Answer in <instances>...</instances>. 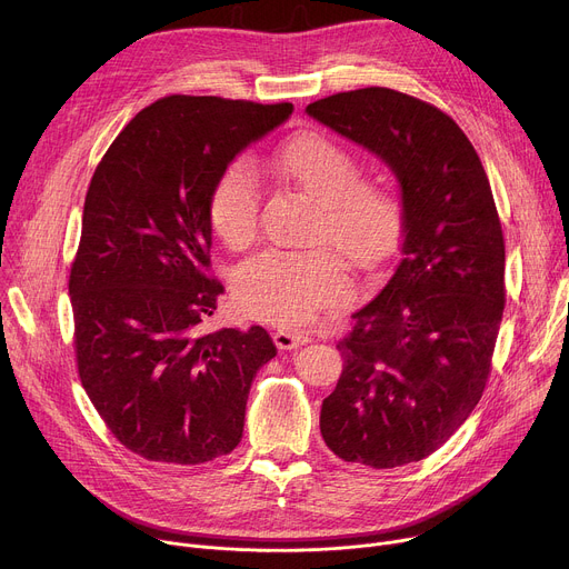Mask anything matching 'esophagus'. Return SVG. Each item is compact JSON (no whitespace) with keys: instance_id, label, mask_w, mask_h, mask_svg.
Instances as JSON below:
<instances>
[{"instance_id":"esophagus-1","label":"esophagus","mask_w":569,"mask_h":569,"mask_svg":"<svg viewBox=\"0 0 569 569\" xmlns=\"http://www.w3.org/2000/svg\"><path fill=\"white\" fill-rule=\"evenodd\" d=\"M274 338V345L279 349H297L299 345H306L308 340H311V336H308L306 331H299V329H290V327H281L272 333Z\"/></svg>"}]
</instances>
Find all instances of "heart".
Listing matches in <instances>:
<instances>
[{"label":"heart","mask_w":569,"mask_h":569,"mask_svg":"<svg viewBox=\"0 0 569 569\" xmlns=\"http://www.w3.org/2000/svg\"><path fill=\"white\" fill-rule=\"evenodd\" d=\"M268 170L313 199L303 244L313 249H270L236 274V303L253 320L297 327L318 316L345 292L338 270L370 272L390 253L401 227V199L386 179L360 174L356 153L325 131H299L270 153ZM261 192L244 163L227 166L209 194V220L220 240L240 251L258 231Z\"/></svg>","instance_id":"heart-1"}]
</instances>
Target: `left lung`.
Wrapping results in <instances>:
<instances>
[{"label":"left lung","mask_w":569,"mask_h":569,"mask_svg":"<svg viewBox=\"0 0 569 569\" xmlns=\"http://www.w3.org/2000/svg\"><path fill=\"white\" fill-rule=\"evenodd\" d=\"M306 113L377 153L401 188L399 261L338 340L342 375L320 412L338 458L390 470L442 447L486 390L506 303L501 222L477 149L429 101L372 86Z\"/></svg>","instance_id":"left-lung-1"}]
</instances>
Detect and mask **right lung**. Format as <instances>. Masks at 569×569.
<instances>
[{
	"instance_id": "right-lung-1",
	"label": "right lung",
	"mask_w": 569,
	"mask_h": 569,
	"mask_svg": "<svg viewBox=\"0 0 569 569\" xmlns=\"http://www.w3.org/2000/svg\"><path fill=\"white\" fill-rule=\"evenodd\" d=\"M292 104L170 94L142 109L99 161L70 270L83 390L133 453L199 465L242 438L251 381L277 347L263 327L203 331L211 277L209 194Z\"/></svg>"
}]
</instances>
